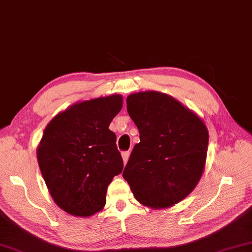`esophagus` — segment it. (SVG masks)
<instances>
[{"label": "esophagus", "instance_id": "1", "mask_svg": "<svg viewBox=\"0 0 252 252\" xmlns=\"http://www.w3.org/2000/svg\"><path fill=\"white\" fill-rule=\"evenodd\" d=\"M129 157H130V152H129V151H126V152H122V159H123L124 165H126V163L128 162Z\"/></svg>", "mask_w": 252, "mask_h": 252}]
</instances>
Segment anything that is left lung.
Here are the masks:
<instances>
[{
    "label": "left lung",
    "instance_id": "8db88e82",
    "mask_svg": "<svg viewBox=\"0 0 252 252\" xmlns=\"http://www.w3.org/2000/svg\"><path fill=\"white\" fill-rule=\"evenodd\" d=\"M126 110L139 131L123 177L142 205L174 206L198 184L206 163L209 131L200 117L158 91L132 93Z\"/></svg>",
    "mask_w": 252,
    "mask_h": 252
}]
</instances>
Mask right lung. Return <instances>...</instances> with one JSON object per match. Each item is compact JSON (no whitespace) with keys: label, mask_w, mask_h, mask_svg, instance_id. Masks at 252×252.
<instances>
[{"label":"right lung","mask_w":252,"mask_h":252,"mask_svg":"<svg viewBox=\"0 0 252 252\" xmlns=\"http://www.w3.org/2000/svg\"><path fill=\"white\" fill-rule=\"evenodd\" d=\"M123 96L83 100L60 112L47 124L36 159L54 202L75 217H91L105 207L107 188L123 169L109 124Z\"/></svg>","instance_id":"1"}]
</instances>
